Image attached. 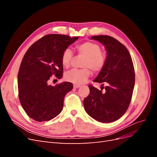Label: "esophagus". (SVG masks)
<instances>
[{"label":"esophagus","mask_w":157,"mask_h":157,"mask_svg":"<svg viewBox=\"0 0 157 157\" xmlns=\"http://www.w3.org/2000/svg\"><path fill=\"white\" fill-rule=\"evenodd\" d=\"M73 87L75 88H79L80 87V85L79 84H73Z\"/></svg>","instance_id":"34e87169"}]
</instances>
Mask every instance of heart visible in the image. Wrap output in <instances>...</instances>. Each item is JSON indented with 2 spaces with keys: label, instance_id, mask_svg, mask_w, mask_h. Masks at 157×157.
Here are the masks:
<instances>
[{
  "label": "heart",
  "instance_id": "b5f03b06",
  "mask_svg": "<svg viewBox=\"0 0 157 157\" xmlns=\"http://www.w3.org/2000/svg\"><path fill=\"white\" fill-rule=\"evenodd\" d=\"M77 54L85 56L82 67L79 69H73L65 75L67 81L74 84H81L86 81L90 77L91 69L94 73H99L105 67L106 63V56L101 52V48L96 42L87 41L78 44L75 46ZM73 53L69 48L63 50L61 55V63L65 68H68L73 59Z\"/></svg>",
  "mask_w": 157,
  "mask_h": 157
}]
</instances>
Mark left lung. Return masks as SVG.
<instances>
[{"label": "left lung", "mask_w": 157, "mask_h": 157, "mask_svg": "<svg viewBox=\"0 0 157 157\" xmlns=\"http://www.w3.org/2000/svg\"><path fill=\"white\" fill-rule=\"evenodd\" d=\"M91 39L101 42L107 50L105 67L94 80L107 86L99 90L89 84L90 94L84 99V106L95 120L112 122L122 117L131 102L135 84L134 64L129 51L115 38L98 35Z\"/></svg>", "instance_id": "left-lung-1"}]
</instances>
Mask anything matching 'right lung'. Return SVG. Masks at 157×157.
I'll return each instance as SVG.
<instances>
[{
    "label": "right lung",
    "instance_id": "add662e5",
    "mask_svg": "<svg viewBox=\"0 0 157 157\" xmlns=\"http://www.w3.org/2000/svg\"><path fill=\"white\" fill-rule=\"evenodd\" d=\"M78 37L46 35L34 42L22 59L17 75L18 96L22 107L32 119L48 121L62 111L65 95L73 89L71 82L48 85L54 75L63 76V52Z\"/></svg>",
    "mask_w": 157,
    "mask_h": 157
}]
</instances>
